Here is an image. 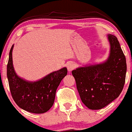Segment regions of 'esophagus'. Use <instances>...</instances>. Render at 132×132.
Instances as JSON below:
<instances>
[{
    "mask_svg": "<svg viewBox=\"0 0 132 132\" xmlns=\"http://www.w3.org/2000/svg\"><path fill=\"white\" fill-rule=\"evenodd\" d=\"M67 68L69 71H71L73 69L75 68V64L73 63H69L68 64Z\"/></svg>",
    "mask_w": 132,
    "mask_h": 132,
    "instance_id": "esophagus-1",
    "label": "esophagus"
}]
</instances>
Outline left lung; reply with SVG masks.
I'll list each match as a JSON object with an SVG mask.
<instances>
[{"mask_svg":"<svg viewBox=\"0 0 132 132\" xmlns=\"http://www.w3.org/2000/svg\"><path fill=\"white\" fill-rule=\"evenodd\" d=\"M110 53L105 63L72 71L82 102L91 110L104 108L119 96L125 82L126 58L115 36L108 34Z\"/></svg>","mask_w":132,"mask_h":132,"instance_id":"left-lung-1","label":"left lung"}]
</instances>
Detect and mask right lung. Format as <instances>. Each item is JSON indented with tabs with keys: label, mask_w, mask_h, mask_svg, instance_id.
I'll return each mask as SVG.
<instances>
[{
	"label": "right lung",
	"mask_w": 132,
	"mask_h": 132,
	"mask_svg": "<svg viewBox=\"0 0 132 132\" xmlns=\"http://www.w3.org/2000/svg\"><path fill=\"white\" fill-rule=\"evenodd\" d=\"M13 46L10 50L7 67V76L13 100L24 110L33 113H44L53 105L56 89L67 75V68H63L53 72L37 81H27L19 77L14 71Z\"/></svg>",
	"instance_id": "add662e5"
}]
</instances>
